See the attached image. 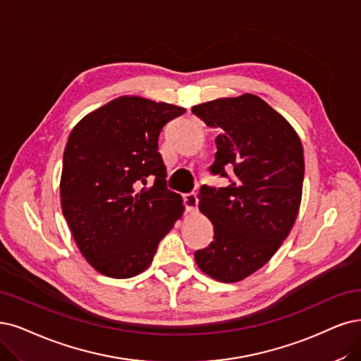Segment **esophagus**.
<instances>
[{
	"label": "esophagus",
	"mask_w": 361,
	"mask_h": 361,
	"mask_svg": "<svg viewBox=\"0 0 361 361\" xmlns=\"http://www.w3.org/2000/svg\"><path fill=\"white\" fill-rule=\"evenodd\" d=\"M184 205L188 212H196L197 209V196L195 193L184 195Z\"/></svg>",
	"instance_id": "34e87169"
}]
</instances>
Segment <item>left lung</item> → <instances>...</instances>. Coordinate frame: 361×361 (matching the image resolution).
<instances>
[{"label":"left lung","instance_id":"1","mask_svg":"<svg viewBox=\"0 0 361 361\" xmlns=\"http://www.w3.org/2000/svg\"><path fill=\"white\" fill-rule=\"evenodd\" d=\"M192 113L219 129L211 173H232L226 188H201L199 209L214 226V239L195 260L217 281L238 283L272 259L296 221L303 147L295 128L252 93L199 104Z\"/></svg>","mask_w":361,"mask_h":361}]
</instances>
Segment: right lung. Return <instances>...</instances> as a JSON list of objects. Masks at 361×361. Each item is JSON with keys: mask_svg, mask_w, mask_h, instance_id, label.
<instances>
[{"mask_svg": "<svg viewBox=\"0 0 361 361\" xmlns=\"http://www.w3.org/2000/svg\"><path fill=\"white\" fill-rule=\"evenodd\" d=\"M185 109L142 97H118L85 116L65 145L61 205L92 268L130 278L149 268L157 245L184 212L166 189L157 152L162 128Z\"/></svg>", "mask_w": 361, "mask_h": 361, "instance_id": "add662e5", "label": "right lung"}]
</instances>
